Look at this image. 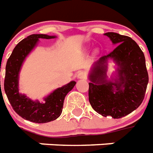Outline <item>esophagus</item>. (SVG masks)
Instances as JSON below:
<instances>
[{
	"label": "esophagus",
	"mask_w": 153,
	"mask_h": 153,
	"mask_svg": "<svg viewBox=\"0 0 153 153\" xmlns=\"http://www.w3.org/2000/svg\"><path fill=\"white\" fill-rule=\"evenodd\" d=\"M77 78L78 79H85L86 78V73H84V71H80L77 73Z\"/></svg>",
	"instance_id": "1"
}]
</instances>
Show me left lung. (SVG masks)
<instances>
[{
	"mask_svg": "<svg viewBox=\"0 0 153 153\" xmlns=\"http://www.w3.org/2000/svg\"><path fill=\"white\" fill-rule=\"evenodd\" d=\"M104 35L117 46L92 65L88 74L89 102L101 115L120 118L136 110L144 100L149 83L145 57L131 38L114 32ZM109 60L117 66L110 79L106 74Z\"/></svg>",
	"mask_w": 153,
	"mask_h": 153,
	"instance_id": "obj_1",
	"label": "left lung"
}]
</instances>
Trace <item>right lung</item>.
I'll return each instance as SVG.
<instances>
[{"instance_id":"obj_1","label":"right lung","mask_w":153,"mask_h":153,"mask_svg":"<svg viewBox=\"0 0 153 153\" xmlns=\"http://www.w3.org/2000/svg\"><path fill=\"white\" fill-rule=\"evenodd\" d=\"M55 35L35 34L29 35L17 44L8 59L5 68L4 91L13 110L26 120L35 123H46L57 119L62 114L64 100L75 86L76 81L58 88L43 98V102L30 100L19 89V72L23 63L37 46L39 39H55Z\"/></svg>"}]
</instances>
